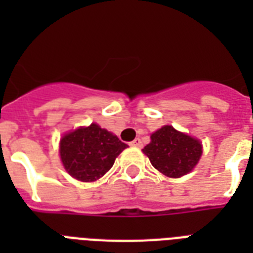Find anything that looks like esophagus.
I'll return each mask as SVG.
<instances>
[{
	"label": "esophagus",
	"mask_w": 253,
	"mask_h": 253,
	"mask_svg": "<svg viewBox=\"0 0 253 253\" xmlns=\"http://www.w3.org/2000/svg\"><path fill=\"white\" fill-rule=\"evenodd\" d=\"M131 147H137V148H140L143 147V141H141V139H139V137H136L135 140H132L130 143Z\"/></svg>",
	"instance_id": "1"
}]
</instances>
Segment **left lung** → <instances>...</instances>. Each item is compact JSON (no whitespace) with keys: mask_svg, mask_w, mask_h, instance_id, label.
<instances>
[{"mask_svg":"<svg viewBox=\"0 0 253 253\" xmlns=\"http://www.w3.org/2000/svg\"><path fill=\"white\" fill-rule=\"evenodd\" d=\"M143 152L156 169L170 178L190 173L203 153L200 141L171 126H164L152 133L151 143Z\"/></svg>","mask_w":253,"mask_h":253,"instance_id":"8db88e82","label":"left lung"}]
</instances>
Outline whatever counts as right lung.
Here are the masks:
<instances>
[{
	"label": "right lung",
	"mask_w": 253,
	"mask_h": 253,
	"mask_svg": "<svg viewBox=\"0 0 253 253\" xmlns=\"http://www.w3.org/2000/svg\"><path fill=\"white\" fill-rule=\"evenodd\" d=\"M127 144L92 123L66 133L61 139L59 155L67 173L82 182H93L112 169L117 156Z\"/></svg>",
	"instance_id": "obj_1"
}]
</instances>
